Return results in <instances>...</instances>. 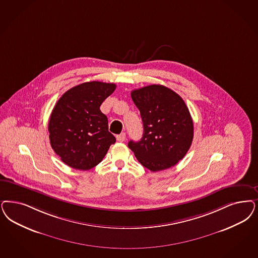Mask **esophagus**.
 Segmentation results:
<instances>
[{"mask_svg":"<svg viewBox=\"0 0 258 258\" xmlns=\"http://www.w3.org/2000/svg\"><path fill=\"white\" fill-rule=\"evenodd\" d=\"M116 139H117V141H119V142H124V140H125V134L122 133V134H118V135L116 136Z\"/></svg>","mask_w":258,"mask_h":258,"instance_id":"esophagus-1","label":"esophagus"}]
</instances>
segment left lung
Returning <instances> with one entry per match:
<instances>
[{
  "label": "left lung",
  "mask_w": 258,
  "mask_h": 258,
  "mask_svg": "<svg viewBox=\"0 0 258 258\" xmlns=\"http://www.w3.org/2000/svg\"><path fill=\"white\" fill-rule=\"evenodd\" d=\"M144 134L128 142L137 160L151 171L169 169L183 159L194 139V122L184 100L173 90L151 85L132 91Z\"/></svg>",
  "instance_id": "1"
}]
</instances>
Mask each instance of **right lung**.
<instances>
[{"label": "right lung", "mask_w": 258, "mask_h": 258, "mask_svg": "<svg viewBox=\"0 0 258 258\" xmlns=\"http://www.w3.org/2000/svg\"><path fill=\"white\" fill-rule=\"evenodd\" d=\"M115 89V84L87 82L69 89L56 103L48 123L49 140L66 165L92 169L116 142L108 132L107 116L100 110Z\"/></svg>", "instance_id": "right-lung-1"}]
</instances>
